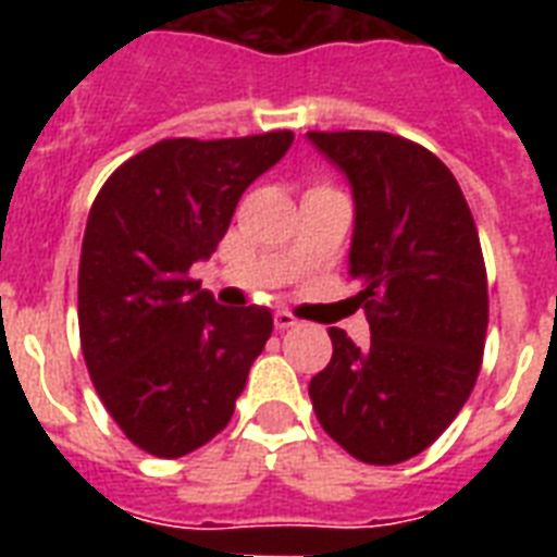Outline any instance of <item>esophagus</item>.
Instances as JSON below:
<instances>
[{"label":"esophagus","mask_w":557,"mask_h":557,"mask_svg":"<svg viewBox=\"0 0 557 557\" xmlns=\"http://www.w3.org/2000/svg\"><path fill=\"white\" fill-rule=\"evenodd\" d=\"M297 323H300V321H297V318L292 312H277V314H274V326H277L280 332H283V330H295Z\"/></svg>","instance_id":"obj_1"}]
</instances>
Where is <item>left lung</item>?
Here are the masks:
<instances>
[{
    "instance_id": "left-lung-1",
    "label": "left lung",
    "mask_w": 557,
    "mask_h": 557,
    "mask_svg": "<svg viewBox=\"0 0 557 557\" xmlns=\"http://www.w3.org/2000/svg\"><path fill=\"white\" fill-rule=\"evenodd\" d=\"M356 201L349 277L370 347L330 330L332 361L309 381L318 422L370 466L422 454L474 389L488 326L483 251L457 178L389 133H306Z\"/></svg>"
}]
</instances>
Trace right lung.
Instances as JSON below:
<instances>
[{"label": "right lung", "instance_id": "obj_1", "mask_svg": "<svg viewBox=\"0 0 557 557\" xmlns=\"http://www.w3.org/2000/svg\"><path fill=\"white\" fill-rule=\"evenodd\" d=\"M292 133L168 138L109 176L89 210L77 277L81 347L100 401L152 457L201 448L234 416L274 330L262 306H219L190 265L210 260L236 201Z\"/></svg>", "mask_w": 557, "mask_h": 557}]
</instances>
